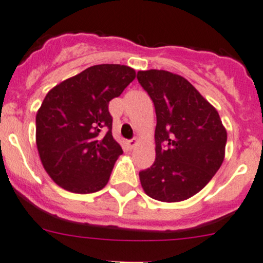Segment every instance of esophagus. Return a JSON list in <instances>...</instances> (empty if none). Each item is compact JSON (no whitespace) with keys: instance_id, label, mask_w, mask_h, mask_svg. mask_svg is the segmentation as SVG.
Segmentation results:
<instances>
[{"instance_id":"obj_1","label":"esophagus","mask_w":263,"mask_h":263,"mask_svg":"<svg viewBox=\"0 0 263 263\" xmlns=\"http://www.w3.org/2000/svg\"><path fill=\"white\" fill-rule=\"evenodd\" d=\"M136 143H137V140L136 139H131V140L127 141V146H128L129 148H134L135 146H136Z\"/></svg>"}]
</instances>
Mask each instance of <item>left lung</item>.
Returning <instances> with one entry per match:
<instances>
[{
    "mask_svg": "<svg viewBox=\"0 0 263 263\" xmlns=\"http://www.w3.org/2000/svg\"><path fill=\"white\" fill-rule=\"evenodd\" d=\"M137 81L156 112V159L140 171L146 194L174 203L200 192L224 160L227 131L214 107L182 77L139 71Z\"/></svg>",
    "mask_w": 263,
    "mask_h": 263,
    "instance_id": "8db88e82",
    "label": "left lung"
}]
</instances>
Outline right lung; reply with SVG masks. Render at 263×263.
<instances>
[{"label": "right lung", "instance_id": "obj_1", "mask_svg": "<svg viewBox=\"0 0 263 263\" xmlns=\"http://www.w3.org/2000/svg\"><path fill=\"white\" fill-rule=\"evenodd\" d=\"M135 77L126 65H93L46 95L36 115V146L44 168L59 186L78 194L106 186L123 154L112 136L108 104Z\"/></svg>", "mask_w": 263, "mask_h": 263}]
</instances>
